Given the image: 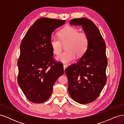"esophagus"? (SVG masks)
Listing matches in <instances>:
<instances>
[{
  "mask_svg": "<svg viewBox=\"0 0 124 124\" xmlns=\"http://www.w3.org/2000/svg\"><path fill=\"white\" fill-rule=\"evenodd\" d=\"M68 67V65H66V64H63V70H65V69L67 68V67Z\"/></svg>",
  "mask_w": 124,
  "mask_h": 124,
  "instance_id": "esophagus-1",
  "label": "esophagus"
}]
</instances>
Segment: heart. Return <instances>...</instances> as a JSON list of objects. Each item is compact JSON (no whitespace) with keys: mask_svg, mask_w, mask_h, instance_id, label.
<instances>
[{"mask_svg":"<svg viewBox=\"0 0 124 124\" xmlns=\"http://www.w3.org/2000/svg\"><path fill=\"white\" fill-rule=\"evenodd\" d=\"M59 39L55 36H52L50 46L53 53L57 55L61 53L62 44H66L67 51L56 57L57 61L62 63H68L73 61L78 57H81L87 50L89 39L85 33L80 32L76 28L68 27L59 33Z\"/></svg>","mask_w":124,"mask_h":124,"instance_id":"b5f03b06","label":"heart"}]
</instances>
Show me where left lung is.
I'll use <instances>...</instances> for the list:
<instances>
[{
  "mask_svg": "<svg viewBox=\"0 0 124 124\" xmlns=\"http://www.w3.org/2000/svg\"><path fill=\"white\" fill-rule=\"evenodd\" d=\"M70 24L81 26L88 37L89 43L79 61L65 69L68 92L76 102L88 103L97 98L106 84V43L99 30L91 20L85 17L74 18L70 21Z\"/></svg>",
  "mask_w": 124,
  "mask_h": 124,
  "instance_id": "obj_1",
  "label": "left lung"
}]
</instances>
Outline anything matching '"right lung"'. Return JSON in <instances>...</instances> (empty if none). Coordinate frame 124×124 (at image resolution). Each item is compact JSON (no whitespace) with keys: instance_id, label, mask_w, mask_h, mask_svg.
Segmentation results:
<instances>
[{"instance_id":"add662e5","label":"right lung","mask_w":124,"mask_h":124,"mask_svg":"<svg viewBox=\"0 0 124 124\" xmlns=\"http://www.w3.org/2000/svg\"><path fill=\"white\" fill-rule=\"evenodd\" d=\"M65 20L42 17L26 32L20 46L17 62L18 84L31 102L40 103L51 96L53 86L63 73V66L52 58V33Z\"/></svg>"}]
</instances>
